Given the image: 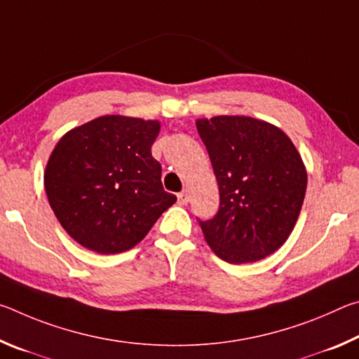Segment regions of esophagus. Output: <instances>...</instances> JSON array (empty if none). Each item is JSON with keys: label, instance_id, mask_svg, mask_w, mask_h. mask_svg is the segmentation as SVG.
Wrapping results in <instances>:
<instances>
[{"label": "esophagus", "instance_id": "34e87169", "mask_svg": "<svg viewBox=\"0 0 359 359\" xmlns=\"http://www.w3.org/2000/svg\"><path fill=\"white\" fill-rule=\"evenodd\" d=\"M177 201H179V204H182V205L188 204V201H190V193H188L187 190L180 191V193L177 194Z\"/></svg>", "mask_w": 359, "mask_h": 359}]
</instances>
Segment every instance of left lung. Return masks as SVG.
<instances>
[{
    "mask_svg": "<svg viewBox=\"0 0 359 359\" xmlns=\"http://www.w3.org/2000/svg\"><path fill=\"white\" fill-rule=\"evenodd\" d=\"M220 193V209L199 222L204 239L231 264L255 263L278 250L301 214L307 171L291 139L247 115L198 118Z\"/></svg>",
    "mask_w": 359,
    "mask_h": 359,
    "instance_id": "obj_1",
    "label": "left lung"
}]
</instances>
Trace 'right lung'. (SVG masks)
<instances>
[{
    "instance_id": "right-lung-1",
    "label": "right lung",
    "mask_w": 359,
    "mask_h": 359,
    "mask_svg": "<svg viewBox=\"0 0 359 359\" xmlns=\"http://www.w3.org/2000/svg\"><path fill=\"white\" fill-rule=\"evenodd\" d=\"M160 120L101 115L65 133L48 156L44 188L57 220L101 255L137 245L177 201L151 156Z\"/></svg>"
}]
</instances>
